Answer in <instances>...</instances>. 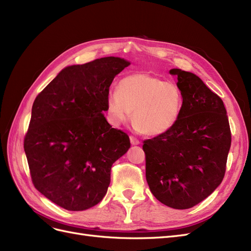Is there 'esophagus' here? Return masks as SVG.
I'll list each match as a JSON object with an SVG mask.
<instances>
[{
  "label": "esophagus",
  "instance_id": "1",
  "mask_svg": "<svg viewBox=\"0 0 251 251\" xmlns=\"http://www.w3.org/2000/svg\"><path fill=\"white\" fill-rule=\"evenodd\" d=\"M130 140H131V143L133 144V146H137V144L140 143L139 139L137 137H135V136H130Z\"/></svg>",
  "mask_w": 251,
  "mask_h": 251
}]
</instances>
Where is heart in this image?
I'll list each match as a JSON object with an SVG mask.
<instances>
[{"instance_id":"1","label":"heart","mask_w":251,"mask_h":251,"mask_svg":"<svg viewBox=\"0 0 251 251\" xmlns=\"http://www.w3.org/2000/svg\"><path fill=\"white\" fill-rule=\"evenodd\" d=\"M183 107V95L176 82L148 73L126 75L107 97V112L113 126L127 123L134 113L138 130L160 135L177 124Z\"/></svg>"}]
</instances>
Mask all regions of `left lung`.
Listing matches in <instances>:
<instances>
[{"label": "left lung", "instance_id": "1", "mask_svg": "<svg viewBox=\"0 0 251 251\" xmlns=\"http://www.w3.org/2000/svg\"><path fill=\"white\" fill-rule=\"evenodd\" d=\"M183 95L170 131L143 141L151 194L166 206L187 209L221 184L231 132L223 100L194 73L172 69Z\"/></svg>", "mask_w": 251, "mask_h": 251}]
</instances>
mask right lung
Returning a JSON list of instances; mask_svg holds the SVG:
<instances>
[{"label": "right lung", "instance_id": "obj_1", "mask_svg": "<svg viewBox=\"0 0 251 251\" xmlns=\"http://www.w3.org/2000/svg\"><path fill=\"white\" fill-rule=\"evenodd\" d=\"M130 65L102 57L65 68L32 105L24 150L34 187L67 210H85L107 194L111 169L126 153V133L103 116L113 79Z\"/></svg>", "mask_w": 251, "mask_h": 251}]
</instances>
